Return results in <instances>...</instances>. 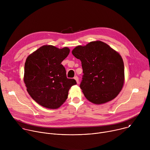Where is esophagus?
Returning a JSON list of instances; mask_svg holds the SVG:
<instances>
[{"label": "esophagus", "mask_w": 150, "mask_h": 150, "mask_svg": "<svg viewBox=\"0 0 150 150\" xmlns=\"http://www.w3.org/2000/svg\"><path fill=\"white\" fill-rule=\"evenodd\" d=\"M74 79L76 80V81L77 83H79V79H78V77L77 76H75V77H74Z\"/></svg>", "instance_id": "esophagus-1"}]
</instances>
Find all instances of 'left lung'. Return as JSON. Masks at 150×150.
Wrapping results in <instances>:
<instances>
[{"instance_id": "1", "label": "left lung", "mask_w": 150, "mask_h": 150, "mask_svg": "<svg viewBox=\"0 0 150 150\" xmlns=\"http://www.w3.org/2000/svg\"><path fill=\"white\" fill-rule=\"evenodd\" d=\"M72 53L81 61L80 88L88 101L101 104L117 97L125 81L124 63L118 52L103 41H94L76 46Z\"/></svg>"}]
</instances>
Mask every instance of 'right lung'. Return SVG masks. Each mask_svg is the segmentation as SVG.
Here are the masks:
<instances>
[{
    "label": "right lung",
    "mask_w": 150,
    "mask_h": 150,
    "mask_svg": "<svg viewBox=\"0 0 150 150\" xmlns=\"http://www.w3.org/2000/svg\"><path fill=\"white\" fill-rule=\"evenodd\" d=\"M68 47L45 45L30 54L24 67V81L32 98L46 108L56 109L68 98L74 79L67 77L62 62L69 54Z\"/></svg>",
    "instance_id": "obj_1"
}]
</instances>
